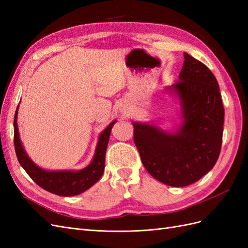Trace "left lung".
Returning a JSON list of instances; mask_svg holds the SVG:
<instances>
[{"mask_svg":"<svg viewBox=\"0 0 248 248\" xmlns=\"http://www.w3.org/2000/svg\"><path fill=\"white\" fill-rule=\"evenodd\" d=\"M180 80L171 86L181 100L183 124L175 133L133 123L142 164L161 183L183 187L212 170L220 154L224 108L219 86L208 67L184 52Z\"/></svg>","mask_w":248,"mask_h":248,"instance_id":"obj_1","label":"left lung"}]
</instances>
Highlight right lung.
<instances>
[{"label": "right lung", "instance_id": "add662e5", "mask_svg": "<svg viewBox=\"0 0 248 248\" xmlns=\"http://www.w3.org/2000/svg\"><path fill=\"white\" fill-rule=\"evenodd\" d=\"M17 109L14 116V148H16V157L24 168L27 174L31 177L33 181L38 184L41 188L51 193L62 197H72L86 191L92 187L101 178L104 171V162H106V151L108 147L110 130L116 121L111 122L104 131L100 134L99 141L96 147V152L92 162L85 169L78 171L61 170L49 171L42 170L29 158L18 137V128L16 123Z\"/></svg>", "mask_w": 248, "mask_h": 248}]
</instances>
